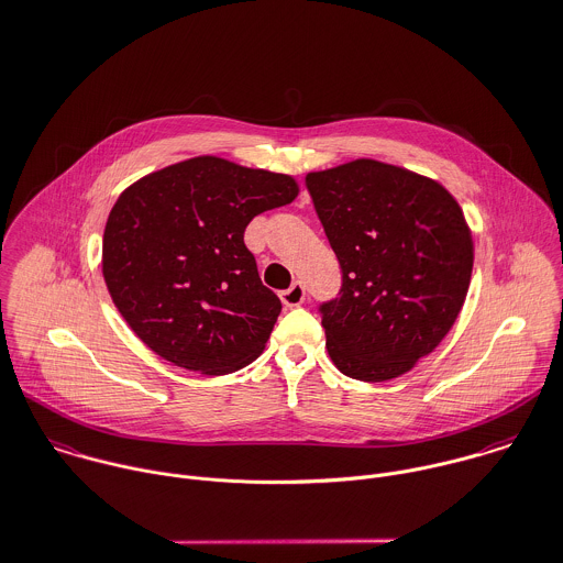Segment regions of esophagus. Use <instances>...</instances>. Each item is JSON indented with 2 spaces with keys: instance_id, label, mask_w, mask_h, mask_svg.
<instances>
[{
  "instance_id": "34e87169",
  "label": "esophagus",
  "mask_w": 563,
  "mask_h": 563,
  "mask_svg": "<svg viewBox=\"0 0 563 563\" xmlns=\"http://www.w3.org/2000/svg\"><path fill=\"white\" fill-rule=\"evenodd\" d=\"M280 300L285 307H300L305 302V285L294 283L289 289L280 291Z\"/></svg>"
}]
</instances>
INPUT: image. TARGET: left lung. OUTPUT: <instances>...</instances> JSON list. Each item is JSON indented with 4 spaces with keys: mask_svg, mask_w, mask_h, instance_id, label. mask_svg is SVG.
Segmentation results:
<instances>
[{
    "mask_svg": "<svg viewBox=\"0 0 563 563\" xmlns=\"http://www.w3.org/2000/svg\"><path fill=\"white\" fill-rule=\"evenodd\" d=\"M307 188L342 267L340 298L320 307L329 357L360 382L412 371L467 298L474 241L459 201L368 157L309 173Z\"/></svg>",
    "mask_w": 563,
    "mask_h": 563,
    "instance_id": "obj_1",
    "label": "left lung"
}]
</instances>
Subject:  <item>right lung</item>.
I'll use <instances>...</instances> for the list:
<instances>
[{
  "instance_id": "right-lung-1",
  "label": "right lung",
  "mask_w": 563,
  "mask_h": 563,
  "mask_svg": "<svg viewBox=\"0 0 563 563\" xmlns=\"http://www.w3.org/2000/svg\"><path fill=\"white\" fill-rule=\"evenodd\" d=\"M291 175L199 155L144 175L113 203L102 276L131 331L166 362L228 375L265 349L283 309L245 247L247 223L298 197Z\"/></svg>"
}]
</instances>
